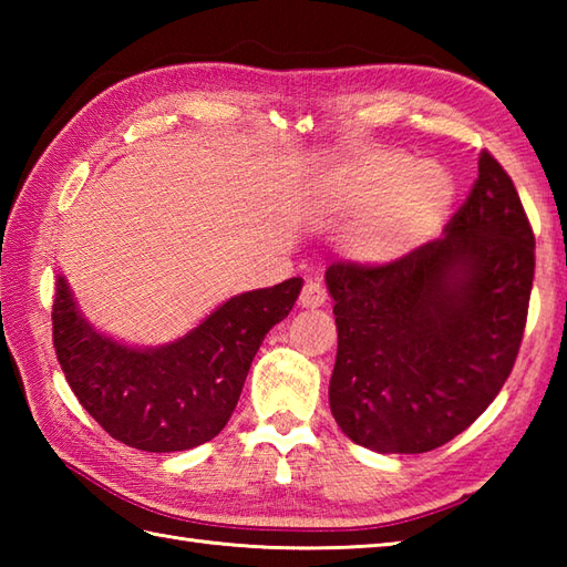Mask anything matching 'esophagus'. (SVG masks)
<instances>
[{"mask_svg": "<svg viewBox=\"0 0 567 567\" xmlns=\"http://www.w3.org/2000/svg\"><path fill=\"white\" fill-rule=\"evenodd\" d=\"M323 302H327V290H323L319 282H307L302 287V292H299V305L307 307V309L321 307Z\"/></svg>", "mask_w": 567, "mask_h": 567, "instance_id": "esophagus-1", "label": "esophagus"}]
</instances>
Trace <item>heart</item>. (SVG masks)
<instances>
[{"instance_id":"1","label":"heart","mask_w":567,"mask_h":567,"mask_svg":"<svg viewBox=\"0 0 567 567\" xmlns=\"http://www.w3.org/2000/svg\"><path fill=\"white\" fill-rule=\"evenodd\" d=\"M451 197L453 183L439 163H412L394 151L363 155L343 177L346 207L367 209L353 228V256L365 262L402 258L431 236Z\"/></svg>"}]
</instances>
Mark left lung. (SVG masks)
Here are the masks:
<instances>
[{
  "instance_id": "1",
  "label": "left lung",
  "mask_w": 567,
  "mask_h": 567,
  "mask_svg": "<svg viewBox=\"0 0 567 567\" xmlns=\"http://www.w3.org/2000/svg\"><path fill=\"white\" fill-rule=\"evenodd\" d=\"M534 268V228L489 151L443 238L390 262H331L329 402L346 436L378 453H426L473 424L519 355Z\"/></svg>"
}]
</instances>
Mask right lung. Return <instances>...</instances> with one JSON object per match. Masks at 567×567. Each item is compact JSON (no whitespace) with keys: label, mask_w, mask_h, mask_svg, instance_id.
Returning a JSON list of instances; mask_svg holds the SVG:
<instances>
[{"label":"right lung","mask_w":567,"mask_h":567,"mask_svg":"<svg viewBox=\"0 0 567 567\" xmlns=\"http://www.w3.org/2000/svg\"><path fill=\"white\" fill-rule=\"evenodd\" d=\"M302 280L228 299L173 346L134 351L84 323L63 277L53 297V348L87 414L131 449L187 451L231 419L248 368L275 323L295 307Z\"/></svg>","instance_id":"right-lung-1"}]
</instances>
